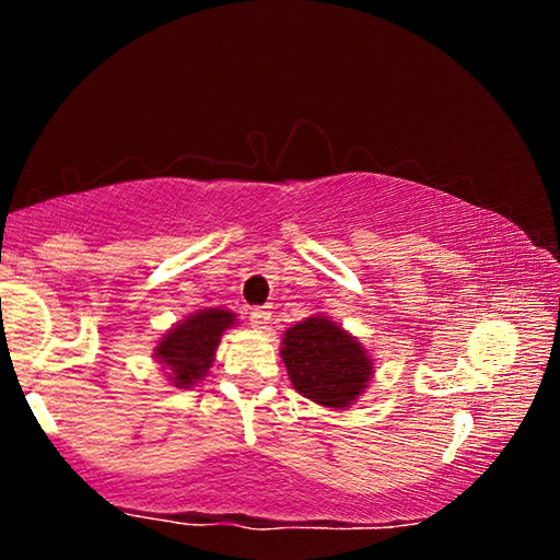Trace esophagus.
<instances>
[{
    "label": "esophagus",
    "instance_id": "1",
    "mask_svg": "<svg viewBox=\"0 0 560 560\" xmlns=\"http://www.w3.org/2000/svg\"><path fill=\"white\" fill-rule=\"evenodd\" d=\"M249 320L254 328H267L271 324V306H257L252 308Z\"/></svg>",
    "mask_w": 560,
    "mask_h": 560
}]
</instances>
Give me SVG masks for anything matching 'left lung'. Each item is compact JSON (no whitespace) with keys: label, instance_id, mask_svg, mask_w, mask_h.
Here are the masks:
<instances>
[{"label":"left lung","instance_id":"1","mask_svg":"<svg viewBox=\"0 0 560 560\" xmlns=\"http://www.w3.org/2000/svg\"><path fill=\"white\" fill-rule=\"evenodd\" d=\"M281 358L293 390L334 410H346L368 390L373 358L328 316H311L283 330Z\"/></svg>","mask_w":560,"mask_h":560}]
</instances>
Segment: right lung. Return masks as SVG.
Returning <instances> with one entry per match:
<instances>
[{
    "mask_svg": "<svg viewBox=\"0 0 560 560\" xmlns=\"http://www.w3.org/2000/svg\"><path fill=\"white\" fill-rule=\"evenodd\" d=\"M234 324L236 316L232 311L202 308L170 328L155 348V360L170 371V383L175 387L200 383L214 363V350L220 346L222 334Z\"/></svg>",
    "mask_w": 560,
    "mask_h": 560,
    "instance_id": "1",
    "label": "right lung"
}]
</instances>
